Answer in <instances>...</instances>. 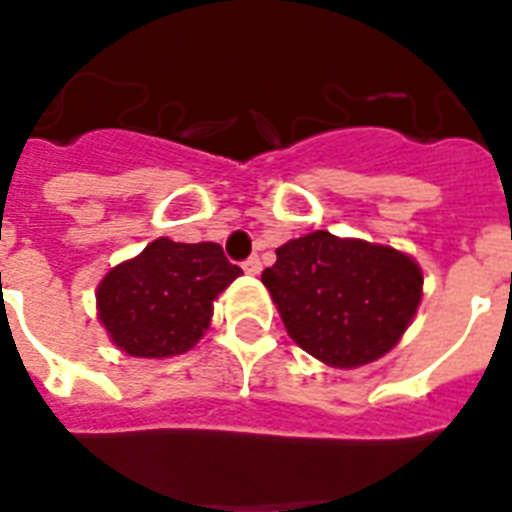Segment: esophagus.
I'll return each mask as SVG.
<instances>
[{
    "label": "esophagus",
    "mask_w": 512,
    "mask_h": 512,
    "mask_svg": "<svg viewBox=\"0 0 512 512\" xmlns=\"http://www.w3.org/2000/svg\"><path fill=\"white\" fill-rule=\"evenodd\" d=\"M241 268H244L247 273H260V268H263V265H260V257L252 255V257H247L244 263H241Z\"/></svg>",
    "instance_id": "obj_1"
}]
</instances>
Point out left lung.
<instances>
[{"instance_id":"1","label":"left lung","mask_w":512,"mask_h":512,"mask_svg":"<svg viewBox=\"0 0 512 512\" xmlns=\"http://www.w3.org/2000/svg\"><path fill=\"white\" fill-rule=\"evenodd\" d=\"M421 271L392 247L314 230L276 249L263 284L300 349L360 368L392 349L421 300Z\"/></svg>"}]
</instances>
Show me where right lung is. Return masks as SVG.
<instances>
[{"instance_id":"obj_1","label":"right lung","mask_w":512,"mask_h":512,"mask_svg":"<svg viewBox=\"0 0 512 512\" xmlns=\"http://www.w3.org/2000/svg\"><path fill=\"white\" fill-rule=\"evenodd\" d=\"M241 273L220 244L150 247L101 279L99 319L115 346L131 357H174L193 346L212 319V303Z\"/></svg>"}]
</instances>
